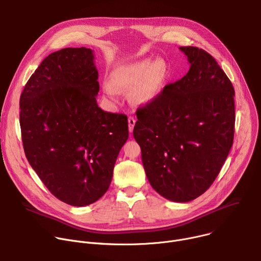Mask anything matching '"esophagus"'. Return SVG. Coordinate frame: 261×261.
<instances>
[{
  "label": "esophagus",
  "instance_id": "obj_1",
  "mask_svg": "<svg viewBox=\"0 0 261 261\" xmlns=\"http://www.w3.org/2000/svg\"><path fill=\"white\" fill-rule=\"evenodd\" d=\"M135 123H136V120L133 118V117H129L128 119V124H129V132L132 133L133 132V128L135 126Z\"/></svg>",
  "mask_w": 261,
  "mask_h": 261
}]
</instances>
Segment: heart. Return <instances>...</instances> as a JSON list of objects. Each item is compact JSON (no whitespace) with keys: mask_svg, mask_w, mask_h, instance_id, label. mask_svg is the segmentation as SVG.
<instances>
[{"mask_svg":"<svg viewBox=\"0 0 261 261\" xmlns=\"http://www.w3.org/2000/svg\"><path fill=\"white\" fill-rule=\"evenodd\" d=\"M110 81L103 83V91L116 100L120 92L129 91V100L135 106H146L155 102L169 81V68L163 58L142 59L116 68Z\"/></svg>","mask_w":261,"mask_h":261,"instance_id":"obj_1","label":"heart"}]
</instances>
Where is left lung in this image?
Returning <instances> with one entry per match:
<instances>
[{
    "label": "left lung",
    "instance_id": "1",
    "mask_svg": "<svg viewBox=\"0 0 261 261\" xmlns=\"http://www.w3.org/2000/svg\"><path fill=\"white\" fill-rule=\"evenodd\" d=\"M179 49L190 64L188 73L136 110L133 137L153 189L168 200L188 202L211 187L229 154L234 89L205 50Z\"/></svg>",
    "mask_w": 261,
    "mask_h": 261
}]
</instances>
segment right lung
I'll return each instance as SVG.
<instances>
[{
    "instance_id": "obj_1",
    "label": "right lung",
    "mask_w": 261,
    "mask_h": 261,
    "mask_svg": "<svg viewBox=\"0 0 261 261\" xmlns=\"http://www.w3.org/2000/svg\"><path fill=\"white\" fill-rule=\"evenodd\" d=\"M94 51L50 54L28 81L19 100L25 157L61 201L89 205L108 190L128 139V118L102 110Z\"/></svg>"
}]
</instances>
